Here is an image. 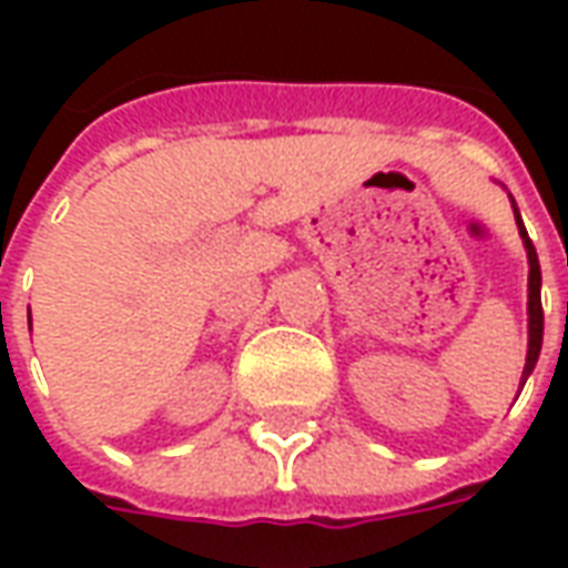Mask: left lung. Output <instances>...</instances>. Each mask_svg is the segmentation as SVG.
<instances>
[{"label": "left lung", "instance_id": "1", "mask_svg": "<svg viewBox=\"0 0 568 568\" xmlns=\"http://www.w3.org/2000/svg\"><path fill=\"white\" fill-rule=\"evenodd\" d=\"M514 222H517V231H520V240H524V248H526V261H529V301H526V313H529V344H526V365H524V374H520V389H524L526 377L532 374V368H536V362H538V353H541L545 313H541V267H538L536 246H532V240H529V234H526L524 219H520L517 203H514Z\"/></svg>", "mask_w": 568, "mask_h": 568}]
</instances>
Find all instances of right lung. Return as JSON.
<instances>
[{"mask_svg":"<svg viewBox=\"0 0 568 568\" xmlns=\"http://www.w3.org/2000/svg\"><path fill=\"white\" fill-rule=\"evenodd\" d=\"M30 332H32V320H30Z\"/></svg>","mask_w":568,"mask_h":568,"instance_id":"obj_1","label":"right lung"}]
</instances>
